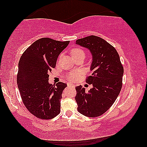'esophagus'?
Listing matches in <instances>:
<instances>
[{"mask_svg":"<svg viewBox=\"0 0 147 147\" xmlns=\"http://www.w3.org/2000/svg\"><path fill=\"white\" fill-rule=\"evenodd\" d=\"M67 86L68 87H74V86H74L73 84L69 83V84H67Z\"/></svg>","mask_w":147,"mask_h":147,"instance_id":"esophagus-1","label":"esophagus"}]
</instances>
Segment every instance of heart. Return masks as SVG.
<instances>
[{
  "label": "heart",
  "instance_id": "heart-1",
  "mask_svg": "<svg viewBox=\"0 0 147 147\" xmlns=\"http://www.w3.org/2000/svg\"><path fill=\"white\" fill-rule=\"evenodd\" d=\"M71 55L72 57H85V52L81 48H74L71 51ZM77 78V74L76 73H71L68 76V79L70 80H75Z\"/></svg>",
  "mask_w": 147,
  "mask_h": 147
}]
</instances>
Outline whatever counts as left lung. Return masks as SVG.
I'll return each mask as SVG.
<instances>
[{
  "label": "left lung",
  "instance_id": "left-lung-1",
  "mask_svg": "<svg viewBox=\"0 0 147 147\" xmlns=\"http://www.w3.org/2000/svg\"><path fill=\"white\" fill-rule=\"evenodd\" d=\"M76 44L90 51L92 72L86 80L92 85L88 92L81 85L76 87L78 111L86 117H98L117 98L122 86L123 67L115 49L101 38L89 36L77 40Z\"/></svg>",
  "mask_w": 147,
  "mask_h": 147
}]
</instances>
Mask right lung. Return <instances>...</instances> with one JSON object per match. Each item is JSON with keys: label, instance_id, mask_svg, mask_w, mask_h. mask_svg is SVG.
<instances>
[{"label": "right lung", "instance_id": "obj_1", "mask_svg": "<svg viewBox=\"0 0 147 147\" xmlns=\"http://www.w3.org/2000/svg\"><path fill=\"white\" fill-rule=\"evenodd\" d=\"M69 43L42 38L30 46L19 61L17 83L21 97L28 111L40 119H52L60 113L62 92L67 84L59 82L54 86L49 84V74Z\"/></svg>", "mask_w": 147, "mask_h": 147}]
</instances>
